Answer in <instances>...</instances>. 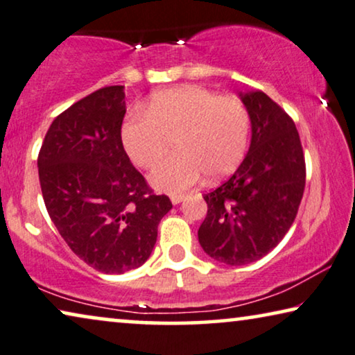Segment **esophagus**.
Masks as SVG:
<instances>
[{"label": "esophagus", "mask_w": 355, "mask_h": 355, "mask_svg": "<svg viewBox=\"0 0 355 355\" xmlns=\"http://www.w3.org/2000/svg\"><path fill=\"white\" fill-rule=\"evenodd\" d=\"M184 199V194H172L171 196V201L172 204H180Z\"/></svg>", "instance_id": "1"}]
</instances>
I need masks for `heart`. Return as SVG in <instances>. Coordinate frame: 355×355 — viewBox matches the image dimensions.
Returning <instances> with one entry per match:
<instances>
[{"label": "heart", "mask_w": 355, "mask_h": 355, "mask_svg": "<svg viewBox=\"0 0 355 355\" xmlns=\"http://www.w3.org/2000/svg\"><path fill=\"white\" fill-rule=\"evenodd\" d=\"M249 130V112L239 99L187 85L154 94L146 112L130 114L122 143L138 167L151 168L175 141L178 154L154 168L149 182L177 194L204 173L212 180L232 173L248 151Z\"/></svg>", "instance_id": "b5f03b06"}]
</instances>
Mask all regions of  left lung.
<instances>
[{
    "label": "left lung",
    "instance_id": "8db88e82",
    "mask_svg": "<svg viewBox=\"0 0 355 355\" xmlns=\"http://www.w3.org/2000/svg\"><path fill=\"white\" fill-rule=\"evenodd\" d=\"M251 121V144L236 172L204 194L198 230L204 252L227 266L256 262L282 241L296 218L306 162L291 117L263 92L238 93Z\"/></svg>",
    "mask_w": 355,
    "mask_h": 355
}]
</instances>
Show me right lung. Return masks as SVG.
Returning a JSON list of instances; mask_svg holds the SVG:
<instances>
[{
  "mask_svg": "<svg viewBox=\"0 0 355 355\" xmlns=\"http://www.w3.org/2000/svg\"><path fill=\"white\" fill-rule=\"evenodd\" d=\"M123 116V87L98 89L54 119L38 154L44 206L59 234L89 267L117 275L148 261L172 209L130 162Z\"/></svg>",
  "mask_w": 355,
  "mask_h": 355,
  "instance_id": "right-lung-1",
  "label": "right lung"
}]
</instances>
